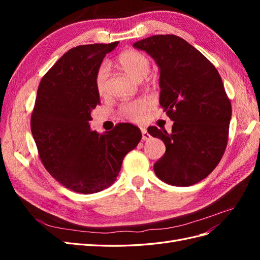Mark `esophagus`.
<instances>
[{
    "instance_id": "obj_1",
    "label": "esophagus",
    "mask_w": 260,
    "mask_h": 260,
    "mask_svg": "<svg viewBox=\"0 0 260 260\" xmlns=\"http://www.w3.org/2000/svg\"><path fill=\"white\" fill-rule=\"evenodd\" d=\"M141 132H142V139L144 141H148L149 139H151V136L148 135V132H147V130L145 128H141Z\"/></svg>"
}]
</instances>
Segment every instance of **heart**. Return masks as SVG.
<instances>
[{"instance_id":"b5f03b06","label":"heart","mask_w":260,"mask_h":260,"mask_svg":"<svg viewBox=\"0 0 260 260\" xmlns=\"http://www.w3.org/2000/svg\"><path fill=\"white\" fill-rule=\"evenodd\" d=\"M117 62L123 72L133 79L142 81L151 69V60L142 52L137 50H125L117 57ZM108 65L103 64L99 68L95 77V85L100 95H104L107 88ZM153 101L149 98H141L129 102L120 107V114L133 122H141L145 119L147 113L153 108Z\"/></svg>"}]
</instances>
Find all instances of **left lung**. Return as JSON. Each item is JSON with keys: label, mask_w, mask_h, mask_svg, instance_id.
Masks as SVG:
<instances>
[{"label": "left lung", "mask_w": 260, "mask_h": 260, "mask_svg": "<svg viewBox=\"0 0 260 260\" xmlns=\"http://www.w3.org/2000/svg\"><path fill=\"white\" fill-rule=\"evenodd\" d=\"M133 46L158 65L159 103L175 121L170 133L147 129L166 145L155 174L170 185L198 183L221 160L229 138L232 107L221 77L199 50L175 35L152 36Z\"/></svg>", "instance_id": "obj_1"}]
</instances>
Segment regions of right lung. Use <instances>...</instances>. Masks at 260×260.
Instances as JSON below:
<instances>
[{
  "instance_id": "right-lung-1",
  "label": "right lung",
  "mask_w": 260,
  "mask_h": 260,
  "mask_svg": "<svg viewBox=\"0 0 260 260\" xmlns=\"http://www.w3.org/2000/svg\"><path fill=\"white\" fill-rule=\"evenodd\" d=\"M118 43L73 48L38 88L30 127L39 157L55 180L77 193H98L112 185L124 156L142 138L138 127L125 122L105 135L90 129L91 112L101 103L96 73Z\"/></svg>"
}]
</instances>
